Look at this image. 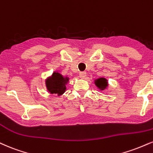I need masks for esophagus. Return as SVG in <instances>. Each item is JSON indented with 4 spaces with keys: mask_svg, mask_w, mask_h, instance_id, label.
I'll return each instance as SVG.
<instances>
[{
    "mask_svg": "<svg viewBox=\"0 0 153 153\" xmlns=\"http://www.w3.org/2000/svg\"><path fill=\"white\" fill-rule=\"evenodd\" d=\"M79 75H80V77L81 78H84L86 76V73H85V72H80Z\"/></svg>",
    "mask_w": 153,
    "mask_h": 153,
    "instance_id": "1",
    "label": "esophagus"
}]
</instances>
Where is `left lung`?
<instances>
[{"label":"left lung","instance_id":"8db88e82","mask_svg":"<svg viewBox=\"0 0 153 153\" xmlns=\"http://www.w3.org/2000/svg\"><path fill=\"white\" fill-rule=\"evenodd\" d=\"M95 84L100 91H104L108 87V80L105 78H100L95 80Z\"/></svg>","mask_w":153,"mask_h":153}]
</instances>
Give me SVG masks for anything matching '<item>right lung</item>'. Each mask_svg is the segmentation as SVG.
I'll return each instance as SVG.
<instances>
[{"mask_svg":"<svg viewBox=\"0 0 153 153\" xmlns=\"http://www.w3.org/2000/svg\"><path fill=\"white\" fill-rule=\"evenodd\" d=\"M69 81V78L63 77L58 72H54L51 78L45 81L46 88L51 94H58V96L65 93L66 84Z\"/></svg>","mask_w":153,"mask_h":153,"instance_id":"right-lung-1","label":"right lung"}]
</instances>
